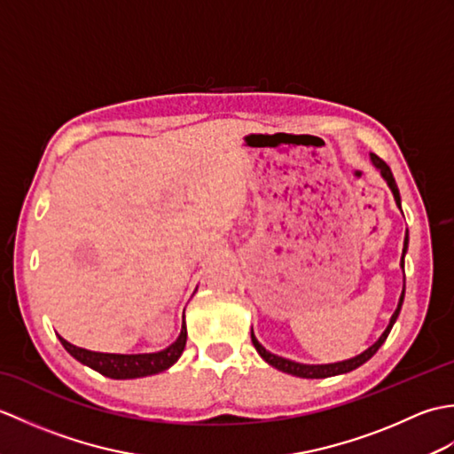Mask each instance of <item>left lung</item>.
<instances>
[{
  "label": "left lung",
  "mask_w": 454,
  "mask_h": 454,
  "mask_svg": "<svg viewBox=\"0 0 454 454\" xmlns=\"http://www.w3.org/2000/svg\"><path fill=\"white\" fill-rule=\"evenodd\" d=\"M371 161L372 166L380 171L382 179L387 181V185L390 187L392 195H394V200H396V207L402 210V200H400V191H398V185L396 181H394V176L390 168L384 163L379 156H374V153H371ZM408 244H410V238H408V232H406V238H403V249H402V259H400V267L403 271V257H406L408 254ZM403 294H406V277H403V288H402V294H400V301H398V308L394 310L390 322L387 325V330L382 332V335L376 340L369 349H364L363 353L351 356V359H345V361H337V363H325V364H306V363H296V361H291V359H285V356H278L271 351H267L265 347L257 341V337L254 335V330H252V343L257 349V353L262 355V359L265 363H269L271 366H275L277 371H283L286 374H293V376H301V379H327V376H335V374H345V372H351L355 369H359L361 364H364L366 361L371 359V356L380 349L382 343L387 341V337L392 330V325L396 324L398 316H400V310H402V304H403Z\"/></svg>",
  "instance_id": "left-lung-1"
}]
</instances>
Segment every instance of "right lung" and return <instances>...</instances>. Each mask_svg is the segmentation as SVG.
<instances>
[{
  "label": "right lung",
  "instance_id": "right-lung-1",
  "mask_svg": "<svg viewBox=\"0 0 454 454\" xmlns=\"http://www.w3.org/2000/svg\"><path fill=\"white\" fill-rule=\"evenodd\" d=\"M58 340L64 345V349L70 353L75 361L90 366V369L101 372L103 376H109L114 380H127V379H142V376L158 374L161 371H168L171 364H176L181 356L183 349L187 343V325H185V312H183V324L181 333L176 341L169 347L156 353H99L90 351L83 347L72 345L66 341L62 335Z\"/></svg>",
  "mask_w": 454,
  "mask_h": 454
}]
</instances>
